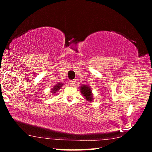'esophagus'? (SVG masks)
<instances>
[{"label":"esophagus","mask_w":152,"mask_h":152,"mask_svg":"<svg viewBox=\"0 0 152 152\" xmlns=\"http://www.w3.org/2000/svg\"><path fill=\"white\" fill-rule=\"evenodd\" d=\"M70 86H74V85H75V80H70Z\"/></svg>","instance_id":"esophagus-1"}]
</instances>
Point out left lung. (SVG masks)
Returning <instances> with one entry per match:
<instances>
[{"mask_svg": "<svg viewBox=\"0 0 152 152\" xmlns=\"http://www.w3.org/2000/svg\"><path fill=\"white\" fill-rule=\"evenodd\" d=\"M81 92L87 100H88L89 101H92L93 98H92L91 90L89 88V87L86 86H82L81 88Z\"/></svg>", "mask_w": 152, "mask_h": 152, "instance_id": "left-lung-1", "label": "left lung"}]
</instances>
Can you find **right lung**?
Wrapping results in <instances>:
<instances>
[{"mask_svg":"<svg viewBox=\"0 0 152 152\" xmlns=\"http://www.w3.org/2000/svg\"><path fill=\"white\" fill-rule=\"evenodd\" d=\"M63 84H61V83H58V84L57 85H56V86H54V88H53V90H52V93H55V92H56V91H57V90H58V89H60L61 88V86H62Z\"/></svg>","mask_w":152,"mask_h":152,"instance_id":"right-lung-1","label":"right lung"}]
</instances>
